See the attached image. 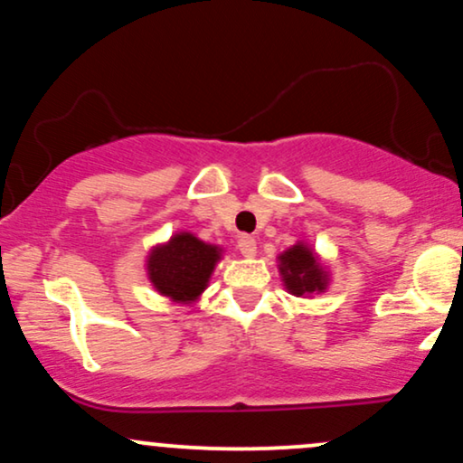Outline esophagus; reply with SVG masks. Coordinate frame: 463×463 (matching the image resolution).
Returning a JSON list of instances; mask_svg holds the SVG:
<instances>
[{"mask_svg": "<svg viewBox=\"0 0 463 463\" xmlns=\"http://www.w3.org/2000/svg\"><path fill=\"white\" fill-rule=\"evenodd\" d=\"M237 248H239V252L243 254V257H248V259L257 257V239H254V237L243 235V237L237 241Z\"/></svg>", "mask_w": 463, "mask_h": 463, "instance_id": "esophagus-1", "label": "esophagus"}]
</instances>
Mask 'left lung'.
<instances>
[{"label": "left lung", "instance_id": "left-lung-1", "mask_svg": "<svg viewBox=\"0 0 463 463\" xmlns=\"http://www.w3.org/2000/svg\"><path fill=\"white\" fill-rule=\"evenodd\" d=\"M279 272L285 289L298 298H309L313 294L326 291L331 283V274L324 268L309 243L298 241L285 252L279 254Z\"/></svg>", "mask_w": 463, "mask_h": 463}]
</instances>
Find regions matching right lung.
Listing matches in <instances>:
<instances>
[{
	"instance_id": "1",
	"label": "right lung",
	"mask_w": 463,
	"mask_h": 463,
	"mask_svg": "<svg viewBox=\"0 0 463 463\" xmlns=\"http://www.w3.org/2000/svg\"><path fill=\"white\" fill-rule=\"evenodd\" d=\"M222 250L183 231L150 250L146 261L147 279L158 294L180 305H194L209 287Z\"/></svg>"
}]
</instances>
